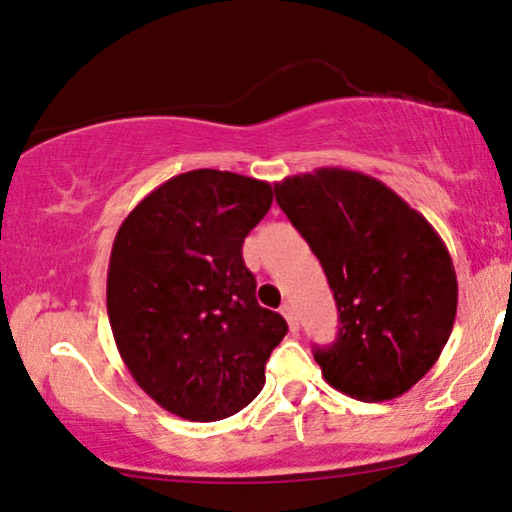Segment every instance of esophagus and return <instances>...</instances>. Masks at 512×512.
I'll use <instances>...</instances> for the list:
<instances>
[{
	"label": "esophagus",
	"instance_id": "obj_1",
	"mask_svg": "<svg viewBox=\"0 0 512 512\" xmlns=\"http://www.w3.org/2000/svg\"><path fill=\"white\" fill-rule=\"evenodd\" d=\"M282 314H284L286 324H289V328H291V333H296L298 328H300V321H298V312L293 310V305L286 303V305L282 307Z\"/></svg>",
	"mask_w": 512,
	"mask_h": 512
}]
</instances>
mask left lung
<instances>
[{"instance_id":"8db88e82","label":"left lung","mask_w":512,"mask_h":512,"mask_svg":"<svg viewBox=\"0 0 512 512\" xmlns=\"http://www.w3.org/2000/svg\"><path fill=\"white\" fill-rule=\"evenodd\" d=\"M275 195L338 305V338L314 347L321 375L359 401L405 394L438 361L457 317L445 242L417 209L361 172L321 167L279 181Z\"/></svg>"}]
</instances>
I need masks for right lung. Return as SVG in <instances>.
<instances>
[{
  "mask_svg": "<svg viewBox=\"0 0 512 512\" xmlns=\"http://www.w3.org/2000/svg\"><path fill=\"white\" fill-rule=\"evenodd\" d=\"M270 205L268 181L193 170L151 191L118 228L111 331L135 382L172 415L216 422L263 389L289 326L258 305L242 244Z\"/></svg>",
  "mask_w": 512,
  "mask_h": 512,
  "instance_id": "right-lung-1",
  "label": "right lung"
}]
</instances>
